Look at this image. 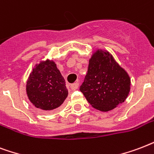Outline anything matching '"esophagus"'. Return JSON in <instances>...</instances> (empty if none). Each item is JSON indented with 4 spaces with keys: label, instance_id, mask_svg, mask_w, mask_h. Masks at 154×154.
I'll return each instance as SVG.
<instances>
[{
    "label": "esophagus",
    "instance_id": "esophagus-1",
    "mask_svg": "<svg viewBox=\"0 0 154 154\" xmlns=\"http://www.w3.org/2000/svg\"><path fill=\"white\" fill-rule=\"evenodd\" d=\"M79 88V83H73V84H71V90H76V89H78Z\"/></svg>",
    "mask_w": 154,
    "mask_h": 154
}]
</instances>
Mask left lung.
<instances>
[{
    "label": "left lung",
    "instance_id": "left-lung-1",
    "mask_svg": "<svg viewBox=\"0 0 154 154\" xmlns=\"http://www.w3.org/2000/svg\"><path fill=\"white\" fill-rule=\"evenodd\" d=\"M131 80L109 52L98 50L89 60L79 90L88 103L102 112L112 110L128 97Z\"/></svg>",
    "mask_w": 154,
    "mask_h": 154
}]
</instances>
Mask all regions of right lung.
Instances as JSON below:
<instances>
[{
  "label": "right lung",
  "instance_id": "right-lung-1",
  "mask_svg": "<svg viewBox=\"0 0 154 154\" xmlns=\"http://www.w3.org/2000/svg\"><path fill=\"white\" fill-rule=\"evenodd\" d=\"M29 100L36 108L53 111L60 107L68 95L65 79L54 61L37 64L26 83Z\"/></svg>",
  "mask_w": 154,
  "mask_h": 154
}]
</instances>
